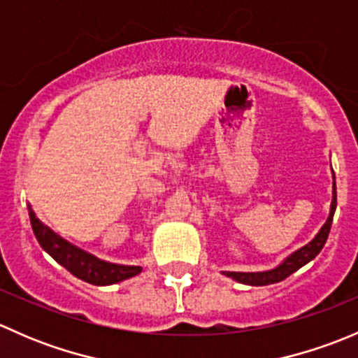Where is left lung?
Here are the masks:
<instances>
[{
    "label": "left lung",
    "instance_id": "1",
    "mask_svg": "<svg viewBox=\"0 0 358 358\" xmlns=\"http://www.w3.org/2000/svg\"><path fill=\"white\" fill-rule=\"evenodd\" d=\"M336 211V180H334V171H333V201H331V209L329 216H327L326 223L320 227V230L317 232V236L310 241L305 246L298 248L296 251H292L289 256L282 259L277 266L270 270H262V272H227L223 270V275L230 277L236 282L246 284V286H268V284H275L284 280L286 277H289L291 273H294L296 270H299L301 266H305L306 263L312 262L320 251H322L324 244H326L327 236H329L331 225H333V216Z\"/></svg>",
    "mask_w": 358,
    "mask_h": 358
}]
</instances>
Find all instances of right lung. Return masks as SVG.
<instances>
[{
  "mask_svg": "<svg viewBox=\"0 0 358 358\" xmlns=\"http://www.w3.org/2000/svg\"><path fill=\"white\" fill-rule=\"evenodd\" d=\"M27 209L32 232H34L39 246L78 279L93 284V286H110V284L131 279V277L138 275L142 272L140 265H115V263L102 262L96 256L72 246L66 239L57 236L53 230L43 225L38 216H36V213L32 211L31 206H27Z\"/></svg>",
  "mask_w": 358,
  "mask_h": 358,
  "instance_id": "right-lung-1",
  "label": "right lung"
}]
</instances>
